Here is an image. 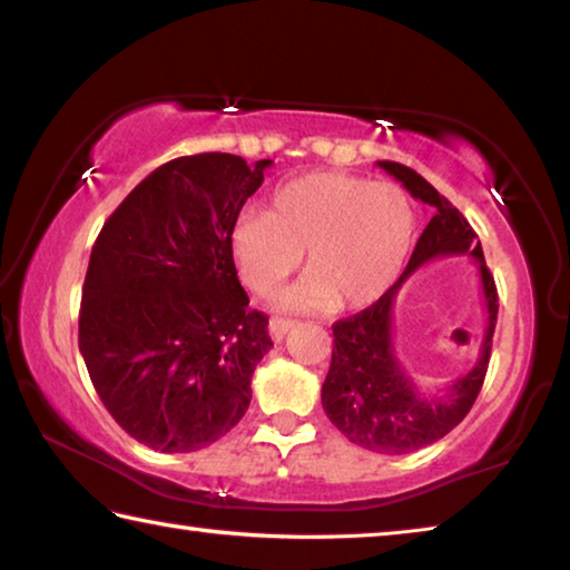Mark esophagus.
<instances>
[{"instance_id":"1","label":"esophagus","mask_w":570,"mask_h":570,"mask_svg":"<svg viewBox=\"0 0 570 570\" xmlns=\"http://www.w3.org/2000/svg\"><path fill=\"white\" fill-rule=\"evenodd\" d=\"M292 330H294L292 320H282V316H274V320L268 322V334H272L274 342H282Z\"/></svg>"}]
</instances>
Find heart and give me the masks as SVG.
I'll return each mask as SVG.
<instances>
[{"label": "heart", "instance_id": "b5f03b06", "mask_svg": "<svg viewBox=\"0 0 570 570\" xmlns=\"http://www.w3.org/2000/svg\"><path fill=\"white\" fill-rule=\"evenodd\" d=\"M412 238L414 206L404 188L350 173H308L278 186L266 214H238L228 250L256 296H274L304 254L308 274L282 306L362 308L397 282Z\"/></svg>", "mask_w": 570, "mask_h": 570}]
</instances>
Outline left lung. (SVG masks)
I'll return each mask as SVG.
<instances>
[{"instance_id":"8db88e82","label":"left lung","mask_w":570,"mask_h":570,"mask_svg":"<svg viewBox=\"0 0 570 570\" xmlns=\"http://www.w3.org/2000/svg\"><path fill=\"white\" fill-rule=\"evenodd\" d=\"M377 166L397 178L412 198L430 206V224L414 246L402 276L364 312L340 320L334 326V350L330 374L322 384V407L342 435L364 450L380 455H407L422 450L455 430L465 420L485 380L490 346L498 322V288L485 266L478 234L468 218L445 196L430 186L420 173L394 160ZM472 255L479 262L483 295L489 308V330L483 337L481 360L451 385L445 399H422L401 372L391 344V308L399 286L420 265L445 255Z\"/></svg>"}]
</instances>
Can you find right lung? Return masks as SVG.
I'll use <instances>...</instances> for the list:
<instances>
[{"label": "right lung", "instance_id": "add662e5", "mask_svg": "<svg viewBox=\"0 0 570 570\" xmlns=\"http://www.w3.org/2000/svg\"><path fill=\"white\" fill-rule=\"evenodd\" d=\"M268 166L230 153L170 160L128 193L92 246L80 354L105 410L158 452L200 450L234 430L274 346L228 250Z\"/></svg>", "mask_w": 570, "mask_h": 570}]
</instances>
